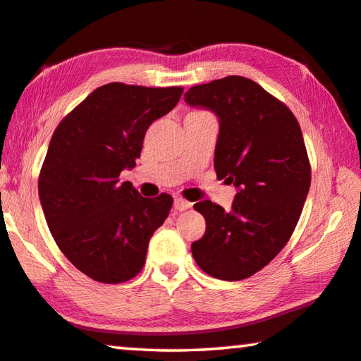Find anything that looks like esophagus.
I'll list each match as a JSON object with an SVG mask.
<instances>
[{"label": "esophagus", "mask_w": 361, "mask_h": 361, "mask_svg": "<svg viewBox=\"0 0 361 361\" xmlns=\"http://www.w3.org/2000/svg\"><path fill=\"white\" fill-rule=\"evenodd\" d=\"M191 205H192V204H191L190 201H186V199H183V197H176V199H175V209L180 210V212L191 209Z\"/></svg>", "instance_id": "1"}]
</instances>
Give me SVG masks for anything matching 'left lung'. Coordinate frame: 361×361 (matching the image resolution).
I'll return each mask as SVG.
<instances>
[{"instance_id": "left-lung-1", "label": "left lung", "mask_w": 361, "mask_h": 361, "mask_svg": "<svg viewBox=\"0 0 361 361\" xmlns=\"http://www.w3.org/2000/svg\"><path fill=\"white\" fill-rule=\"evenodd\" d=\"M185 101L219 117L216 178L238 190L230 212L194 204L207 228L191 252L210 276L239 281L281 252L300 219L312 178L304 136L289 107L249 78L196 85Z\"/></svg>"}]
</instances>
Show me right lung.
Instances as JSON below:
<instances>
[{
    "label": "right lung",
    "mask_w": 361,
    "mask_h": 361,
    "mask_svg": "<svg viewBox=\"0 0 361 361\" xmlns=\"http://www.w3.org/2000/svg\"><path fill=\"white\" fill-rule=\"evenodd\" d=\"M181 93V87L107 83L54 130L39 171V202L57 247L94 281L135 278L151 236L169 216L171 196L142 197L118 176L135 167L146 130Z\"/></svg>",
    "instance_id": "1"
}]
</instances>
